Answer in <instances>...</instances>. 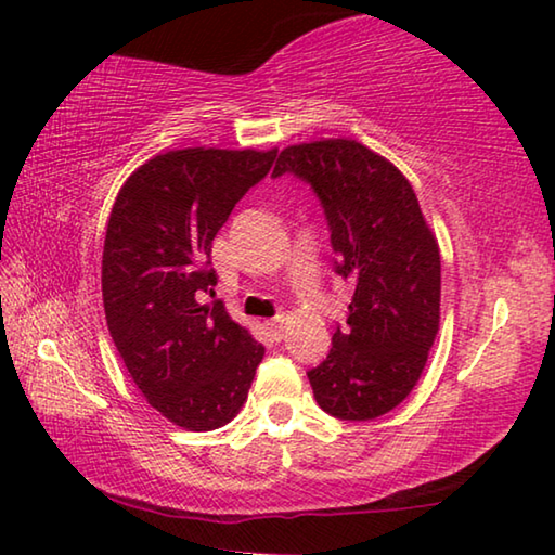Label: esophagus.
I'll use <instances>...</instances> for the list:
<instances>
[{"mask_svg":"<svg viewBox=\"0 0 555 555\" xmlns=\"http://www.w3.org/2000/svg\"><path fill=\"white\" fill-rule=\"evenodd\" d=\"M267 331L279 343L281 337H284V315H276V318H271V321H267Z\"/></svg>","mask_w":555,"mask_h":555,"instance_id":"34e87169","label":"esophagus"}]
</instances>
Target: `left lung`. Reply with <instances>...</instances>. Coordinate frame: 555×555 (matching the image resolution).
<instances>
[{"mask_svg":"<svg viewBox=\"0 0 555 555\" xmlns=\"http://www.w3.org/2000/svg\"><path fill=\"white\" fill-rule=\"evenodd\" d=\"M296 173L325 208L337 274L350 279L347 327L308 372L318 406L372 421L409 397L440 325V251L416 193L389 158L350 137L294 144L274 176Z\"/></svg>","mask_w":555,"mask_h":555,"instance_id":"1","label":"left lung"}]
</instances>
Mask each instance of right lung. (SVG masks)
<instances>
[{"mask_svg":"<svg viewBox=\"0 0 555 555\" xmlns=\"http://www.w3.org/2000/svg\"><path fill=\"white\" fill-rule=\"evenodd\" d=\"M276 149L188 146L149 158L119 188L102 251L112 340L144 399L185 430H215L247 401L264 347L222 304L212 240Z\"/></svg>","mask_w":555,"mask_h":555,"instance_id":"right-lung-1","label":"right lung"}]
</instances>
